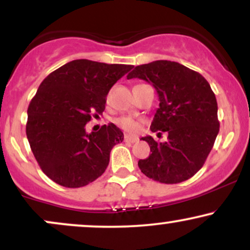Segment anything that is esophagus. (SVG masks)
Instances as JSON below:
<instances>
[{
    "label": "esophagus",
    "mask_w": 250,
    "mask_h": 250,
    "mask_svg": "<svg viewBox=\"0 0 250 250\" xmlns=\"http://www.w3.org/2000/svg\"><path fill=\"white\" fill-rule=\"evenodd\" d=\"M125 142H129V143H135L139 141V137L136 136H130V135H125Z\"/></svg>",
    "instance_id": "34e87169"
}]
</instances>
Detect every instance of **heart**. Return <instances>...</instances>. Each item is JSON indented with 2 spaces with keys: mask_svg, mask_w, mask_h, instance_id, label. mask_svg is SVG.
<instances>
[{
  "mask_svg": "<svg viewBox=\"0 0 250 250\" xmlns=\"http://www.w3.org/2000/svg\"><path fill=\"white\" fill-rule=\"evenodd\" d=\"M108 99H109V95H108ZM115 123L119 125L120 128L123 129V130L127 131V133H131V134L136 133L137 129H139V127H140V123L130 116L119 117V119H116Z\"/></svg>",
  "mask_w": 250,
  "mask_h": 250,
  "instance_id": "1",
  "label": "heart"
}]
</instances>
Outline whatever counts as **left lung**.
Instances as JSON below:
<instances>
[{
	"label": "left lung",
	"mask_w": 250,
	"mask_h": 250,
	"mask_svg": "<svg viewBox=\"0 0 250 250\" xmlns=\"http://www.w3.org/2000/svg\"><path fill=\"white\" fill-rule=\"evenodd\" d=\"M136 77L151 83L159 95L150 130L168 133L166 142L142 137L151 154L140 160V169L149 179L167 185L190 179L205 165L220 130L210 85L197 71L167 60L137 65L127 79Z\"/></svg>",
	"instance_id": "8db88e82"
}]
</instances>
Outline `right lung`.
<instances>
[{"label":"right lung","mask_w":250,"mask_h":250,"mask_svg":"<svg viewBox=\"0 0 250 250\" xmlns=\"http://www.w3.org/2000/svg\"><path fill=\"white\" fill-rule=\"evenodd\" d=\"M133 68L74 60L40 84L28 107L25 131L42 171L57 185L80 188L104 173L123 133L109 123L88 134L85 125L103 113L110 88Z\"/></svg>","instance_id":"add662e5"}]
</instances>
